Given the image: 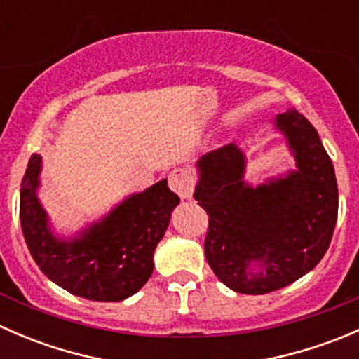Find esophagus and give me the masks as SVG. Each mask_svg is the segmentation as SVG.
Listing matches in <instances>:
<instances>
[{"mask_svg":"<svg viewBox=\"0 0 359 359\" xmlns=\"http://www.w3.org/2000/svg\"><path fill=\"white\" fill-rule=\"evenodd\" d=\"M168 186L177 196H180V200H187L193 194L194 180L191 177L189 170L186 168H175L172 170V173L168 175Z\"/></svg>","mask_w":359,"mask_h":359,"instance_id":"34e87169","label":"esophagus"}]
</instances>
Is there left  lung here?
<instances>
[{"instance_id":"8db88e82","label":"left lung","mask_w":359,"mask_h":359,"mask_svg":"<svg viewBox=\"0 0 359 359\" xmlns=\"http://www.w3.org/2000/svg\"><path fill=\"white\" fill-rule=\"evenodd\" d=\"M295 170L250 184L247 154L236 146L196 161L194 200L208 213L205 255L226 287L262 295L313 271L330 247L339 189L314 126L295 109L274 118Z\"/></svg>"}]
</instances>
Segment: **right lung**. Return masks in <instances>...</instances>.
<instances>
[{"instance_id": "obj_1", "label": "right lung", "mask_w": 359, "mask_h": 359, "mask_svg": "<svg viewBox=\"0 0 359 359\" xmlns=\"http://www.w3.org/2000/svg\"><path fill=\"white\" fill-rule=\"evenodd\" d=\"M41 170V154H32L20 187V226L41 273L72 295L97 302H119L139 292L153 274L154 250L180 198L159 180L64 236L39 201Z\"/></svg>"}]
</instances>
